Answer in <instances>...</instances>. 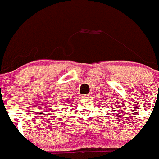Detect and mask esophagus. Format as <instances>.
Segmentation results:
<instances>
[{
  "label": "esophagus",
  "instance_id": "34e87169",
  "mask_svg": "<svg viewBox=\"0 0 159 159\" xmlns=\"http://www.w3.org/2000/svg\"><path fill=\"white\" fill-rule=\"evenodd\" d=\"M90 97L89 94H86V95H82L81 96V98H84V99H89Z\"/></svg>",
  "mask_w": 159,
  "mask_h": 159
}]
</instances>
